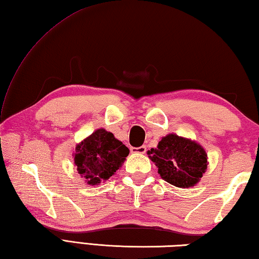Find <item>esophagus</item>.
Listing matches in <instances>:
<instances>
[{
	"label": "esophagus",
	"instance_id": "obj_1",
	"mask_svg": "<svg viewBox=\"0 0 259 259\" xmlns=\"http://www.w3.org/2000/svg\"><path fill=\"white\" fill-rule=\"evenodd\" d=\"M131 152L134 153V154H144L146 152V148L144 145L139 146V148H134V146H132Z\"/></svg>",
	"mask_w": 259,
	"mask_h": 259
}]
</instances>
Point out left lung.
I'll return each mask as SVG.
<instances>
[{"instance_id": "obj_1", "label": "left lung", "mask_w": 259, "mask_h": 259, "mask_svg": "<svg viewBox=\"0 0 259 259\" xmlns=\"http://www.w3.org/2000/svg\"><path fill=\"white\" fill-rule=\"evenodd\" d=\"M148 154L161 178L176 187H193L207 169L205 150L195 141L176 134L161 139L157 149H151Z\"/></svg>"}]
</instances>
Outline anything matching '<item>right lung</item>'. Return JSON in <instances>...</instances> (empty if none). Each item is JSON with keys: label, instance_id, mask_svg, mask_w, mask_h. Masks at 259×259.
<instances>
[{"label": "right lung", "instance_id": "1", "mask_svg": "<svg viewBox=\"0 0 259 259\" xmlns=\"http://www.w3.org/2000/svg\"><path fill=\"white\" fill-rule=\"evenodd\" d=\"M128 153L127 146L113 133L99 128L75 146L74 163L87 184L96 186L115 175Z\"/></svg>", "mask_w": 259, "mask_h": 259}]
</instances>
